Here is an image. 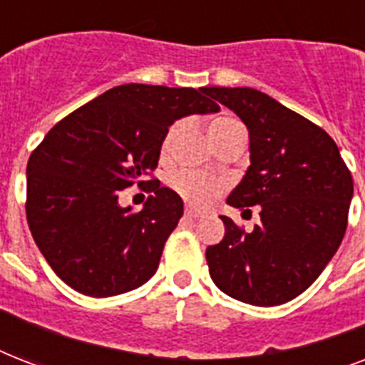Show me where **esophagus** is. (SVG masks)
<instances>
[{"label": "esophagus", "mask_w": 365, "mask_h": 365, "mask_svg": "<svg viewBox=\"0 0 365 365\" xmlns=\"http://www.w3.org/2000/svg\"><path fill=\"white\" fill-rule=\"evenodd\" d=\"M185 214H187L189 217H202V216H205V212L197 210V208H193V206H187V208H185Z\"/></svg>", "instance_id": "esophagus-1"}]
</instances>
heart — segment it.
Instances as JSON below:
<instances>
[{"label": "heart", "instance_id": "heart-1", "mask_svg": "<svg viewBox=\"0 0 365 365\" xmlns=\"http://www.w3.org/2000/svg\"><path fill=\"white\" fill-rule=\"evenodd\" d=\"M240 123L235 121V119H229V117H223V119H217V121L212 123L210 126V138H217L225 134L229 130H235V128H240ZM182 130V123H176L172 126L168 134H166L165 142H163V153H168L172 149V143L178 138ZM168 183L170 187L176 191L180 197H183L189 202L193 205L205 206L208 205L210 200H214L217 195L222 193L223 183L222 180L217 178L206 176V174H200V172L193 170H176L172 172L168 176Z\"/></svg>", "mask_w": 365, "mask_h": 365}]
</instances>
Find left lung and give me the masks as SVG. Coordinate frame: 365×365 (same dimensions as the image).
<instances>
[{
  "mask_svg": "<svg viewBox=\"0 0 365 365\" xmlns=\"http://www.w3.org/2000/svg\"><path fill=\"white\" fill-rule=\"evenodd\" d=\"M206 94L248 128L250 166L227 205L259 206L261 220L246 233L222 216L225 237L206 248L210 277L242 303H288L320 277L345 237L351 172L328 132L269 94L248 87Z\"/></svg>",
  "mask_w": 365,
  "mask_h": 365,
  "instance_id": "8db88e82",
  "label": "left lung"
}]
</instances>
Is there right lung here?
Wrapping results in <instances>:
<instances>
[{
    "label": "right lung",
    "instance_id": "obj_1",
    "mask_svg": "<svg viewBox=\"0 0 365 365\" xmlns=\"http://www.w3.org/2000/svg\"><path fill=\"white\" fill-rule=\"evenodd\" d=\"M205 94L206 88L119 85L56 123L30 155L28 225L70 288L111 297L153 277L183 200L143 176L157 168L174 121L220 111ZM136 181L155 193L140 212L118 205V193Z\"/></svg>",
    "mask_w": 365,
    "mask_h": 365
}]
</instances>
